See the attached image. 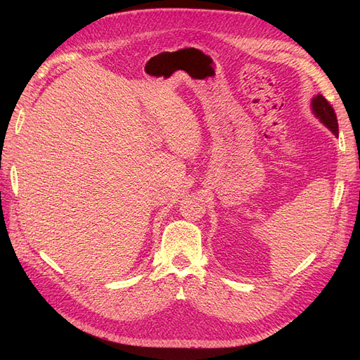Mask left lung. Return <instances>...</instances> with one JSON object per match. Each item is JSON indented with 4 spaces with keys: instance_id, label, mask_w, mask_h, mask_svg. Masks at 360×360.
<instances>
[{
    "instance_id": "8db88e82",
    "label": "left lung",
    "mask_w": 360,
    "mask_h": 360,
    "mask_svg": "<svg viewBox=\"0 0 360 360\" xmlns=\"http://www.w3.org/2000/svg\"><path fill=\"white\" fill-rule=\"evenodd\" d=\"M312 111L314 114L320 118V122L329 127L335 135H338V120H336V114L333 111L332 105L328 102L326 97H323L321 94L315 96L312 99Z\"/></svg>"
}]
</instances>
